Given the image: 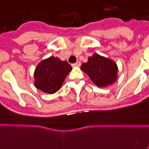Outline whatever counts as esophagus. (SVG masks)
Masks as SVG:
<instances>
[{"label":"esophagus","instance_id":"obj_1","mask_svg":"<svg viewBox=\"0 0 149 149\" xmlns=\"http://www.w3.org/2000/svg\"><path fill=\"white\" fill-rule=\"evenodd\" d=\"M81 65V63L79 61H77L76 63L72 64V67H79Z\"/></svg>","mask_w":149,"mask_h":149}]
</instances>
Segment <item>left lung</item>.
Segmentation results:
<instances>
[{"instance_id": "1", "label": "left lung", "mask_w": 149, "mask_h": 149, "mask_svg": "<svg viewBox=\"0 0 149 149\" xmlns=\"http://www.w3.org/2000/svg\"><path fill=\"white\" fill-rule=\"evenodd\" d=\"M81 69L98 87H106L115 82L117 78V66L112 60L93 54L88 62L83 63Z\"/></svg>"}]
</instances>
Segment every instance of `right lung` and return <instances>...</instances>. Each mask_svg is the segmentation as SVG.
Returning <instances> with one entry per match:
<instances>
[{"label": "right lung", "instance_id": "add662e5", "mask_svg": "<svg viewBox=\"0 0 149 149\" xmlns=\"http://www.w3.org/2000/svg\"><path fill=\"white\" fill-rule=\"evenodd\" d=\"M71 66L58 57L50 56L38 64L34 73L36 88L53 94L61 88L64 79L71 71Z\"/></svg>", "mask_w": 149, "mask_h": 149}]
</instances>
